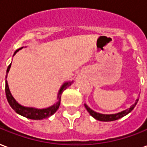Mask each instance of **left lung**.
<instances>
[{"label": "left lung", "instance_id": "8db88e82", "mask_svg": "<svg viewBox=\"0 0 147 147\" xmlns=\"http://www.w3.org/2000/svg\"><path fill=\"white\" fill-rule=\"evenodd\" d=\"M138 99H139V97H138V98L136 99L134 104H133L129 108H128V109H126V110H122L121 112L115 113V114H101V113L96 112L94 110H93L92 109H90L89 106H87L86 104H84V105H85V107H86V109L87 111L89 112V114H90L93 118H94L95 119H97V120H98V121H102V122H111V121H115V120L120 119V118H122V117H124V116L127 115L129 113H130V112L134 110V108L135 107V106L137 105L138 102Z\"/></svg>", "mask_w": 147, "mask_h": 147}]
</instances>
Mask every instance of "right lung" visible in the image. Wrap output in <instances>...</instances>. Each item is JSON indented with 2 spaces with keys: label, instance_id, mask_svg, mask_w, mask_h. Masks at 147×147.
Masks as SVG:
<instances>
[{
  "label": "right lung",
  "instance_id": "1",
  "mask_svg": "<svg viewBox=\"0 0 147 147\" xmlns=\"http://www.w3.org/2000/svg\"><path fill=\"white\" fill-rule=\"evenodd\" d=\"M24 47H21V48L17 49L15 52H14L13 56L21 50V49H23ZM12 64V63H11ZM11 64L8 66L7 68V70H6V77H5V94H6V98L7 100L9 103L10 106L12 107V109L17 113V114H20L23 117L25 118H29V119H33V120H42L45 118H47L49 117H50L51 115L54 114L56 112L57 109L59 108V106L61 104V94L63 93V91L67 89L68 87L70 86L74 81H69V82H64L61 86L60 87L58 93H57V101L56 103H54L52 106L46 107V108H42V109H38V108H35V107H30V106H25L21 105L20 103L18 102L16 99L14 98L13 96L12 95L11 92L9 90V85H8V82H7V75H8V73L9 71L10 67H11Z\"/></svg>",
  "mask_w": 147,
  "mask_h": 147
}]
</instances>
